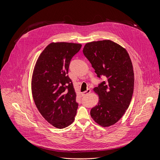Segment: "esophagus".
I'll use <instances>...</instances> for the list:
<instances>
[{"instance_id":"1","label":"esophagus","mask_w":160,"mask_h":160,"mask_svg":"<svg viewBox=\"0 0 160 160\" xmlns=\"http://www.w3.org/2000/svg\"><path fill=\"white\" fill-rule=\"evenodd\" d=\"M90 92H91L90 89V88H88L87 90H85V92H82V95H87V94L90 93Z\"/></svg>"}]
</instances>
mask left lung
Masks as SVG:
<instances>
[{
    "instance_id": "left-lung-1",
    "label": "left lung",
    "mask_w": 160,
    "mask_h": 160,
    "mask_svg": "<svg viewBox=\"0 0 160 160\" xmlns=\"http://www.w3.org/2000/svg\"><path fill=\"white\" fill-rule=\"evenodd\" d=\"M83 52L97 77L106 78L93 88L99 100L90 116L100 126L109 127L119 121L131 101L134 77L131 58L126 49L111 40L88 42Z\"/></svg>"
}]
</instances>
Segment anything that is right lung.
Returning <instances> with one entry per match:
<instances>
[{
    "instance_id": "add662e5",
    "label": "right lung",
    "mask_w": 160,
    "mask_h": 160,
    "mask_svg": "<svg viewBox=\"0 0 160 160\" xmlns=\"http://www.w3.org/2000/svg\"><path fill=\"white\" fill-rule=\"evenodd\" d=\"M81 47L77 43L51 42L41 53L34 68L31 90L36 108L58 129L70 126L77 114V95L68 72L72 58Z\"/></svg>"
}]
</instances>
